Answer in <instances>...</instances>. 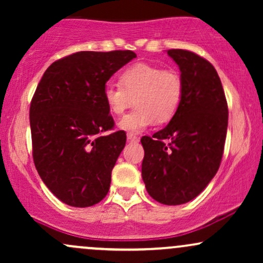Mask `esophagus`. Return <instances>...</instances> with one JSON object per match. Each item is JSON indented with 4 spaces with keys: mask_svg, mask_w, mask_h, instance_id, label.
I'll return each instance as SVG.
<instances>
[{
    "mask_svg": "<svg viewBox=\"0 0 263 263\" xmlns=\"http://www.w3.org/2000/svg\"><path fill=\"white\" fill-rule=\"evenodd\" d=\"M127 140L129 142H138V140H140V138H138L137 136H135L134 134H128L127 135Z\"/></svg>",
    "mask_w": 263,
    "mask_h": 263,
    "instance_id": "esophagus-1",
    "label": "esophagus"
}]
</instances>
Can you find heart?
I'll list each match as a JSON object with an SVG mask.
<instances>
[{
	"label": "heart",
	"mask_w": 263,
	"mask_h": 263,
	"mask_svg": "<svg viewBox=\"0 0 263 263\" xmlns=\"http://www.w3.org/2000/svg\"><path fill=\"white\" fill-rule=\"evenodd\" d=\"M120 85L107 84L102 99L107 110L121 115L134 104L136 107L122 117L119 127L129 134H138L149 127L170 122L183 101L184 84L173 69H163L147 63L129 65L119 77Z\"/></svg>",
	"instance_id": "obj_1"
}]
</instances>
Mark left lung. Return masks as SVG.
<instances>
[{"label":"left lung","instance_id":"8db88e82","mask_svg":"<svg viewBox=\"0 0 263 263\" xmlns=\"http://www.w3.org/2000/svg\"><path fill=\"white\" fill-rule=\"evenodd\" d=\"M167 54L179 66L183 101L164 128L141 138L142 179L158 203L180 205L197 198L218 172L229 110L219 75L206 59L184 49Z\"/></svg>","mask_w":263,"mask_h":263}]
</instances>
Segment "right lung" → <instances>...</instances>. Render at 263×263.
<instances>
[{
  "instance_id": "obj_1",
  "label": "right lung",
  "mask_w": 263,
  "mask_h": 263,
  "mask_svg": "<svg viewBox=\"0 0 263 263\" xmlns=\"http://www.w3.org/2000/svg\"><path fill=\"white\" fill-rule=\"evenodd\" d=\"M136 57L131 50L70 54L45 70L33 95V161L48 189L70 206H92L110 189L126 134L107 132L115 122L102 91Z\"/></svg>"
}]
</instances>
